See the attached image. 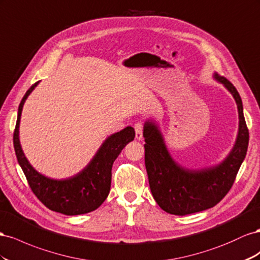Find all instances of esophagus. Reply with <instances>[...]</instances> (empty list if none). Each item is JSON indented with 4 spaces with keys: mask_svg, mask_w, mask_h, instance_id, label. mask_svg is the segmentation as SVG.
<instances>
[{
    "mask_svg": "<svg viewBox=\"0 0 260 260\" xmlns=\"http://www.w3.org/2000/svg\"><path fill=\"white\" fill-rule=\"evenodd\" d=\"M135 137L137 140H142L143 139V124L137 122L135 124Z\"/></svg>",
    "mask_w": 260,
    "mask_h": 260,
    "instance_id": "esophagus-1",
    "label": "esophagus"
}]
</instances>
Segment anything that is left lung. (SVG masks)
Masks as SVG:
<instances>
[{
  "mask_svg": "<svg viewBox=\"0 0 260 260\" xmlns=\"http://www.w3.org/2000/svg\"><path fill=\"white\" fill-rule=\"evenodd\" d=\"M212 77L232 94L239 112L235 143L218 165L200 169L181 166L170 153L157 121L148 118L144 123L145 165L151 194L162 210L175 216H185L216 206L231 189L247 152L249 136L240 93L226 78L216 73Z\"/></svg>",
  "mask_w": 260,
  "mask_h": 260,
  "instance_id": "1",
  "label": "left lung"
}]
</instances>
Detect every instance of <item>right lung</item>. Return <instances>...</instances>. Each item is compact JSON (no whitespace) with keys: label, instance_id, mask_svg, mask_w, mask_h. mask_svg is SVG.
I'll return each instance as SVG.
<instances>
[{"label":"right lung","instance_id":"add662e5","mask_svg":"<svg viewBox=\"0 0 260 260\" xmlns=\"http://www.w3.org/2000/svg\"><path fill=\"white\" fill-rule=\"evenodd\" d=\"M36 83L21 99L18 107L16 127L14 132V148L17 161L23 170L29 186L40 202L52 211L66 216H78L95 210L107 199L112 177V166L118 154L135 137V129L127 126L106 138L88 165L75 175L66 179H51L30 165L23 151L19 140V124L21 111Z\"/></svg>","mask_w":260,"mask_h":260}]
</instances>
